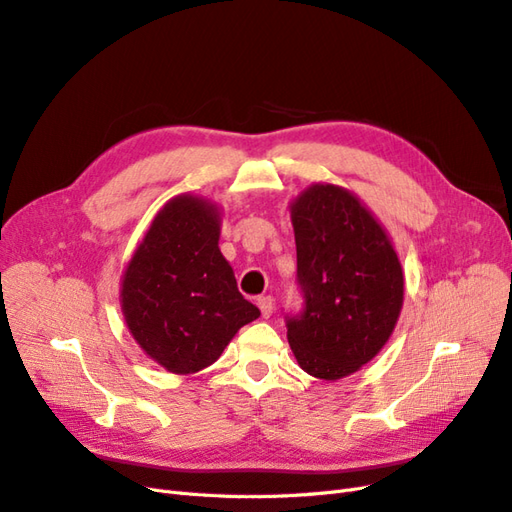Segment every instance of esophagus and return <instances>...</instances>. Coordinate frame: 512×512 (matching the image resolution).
<instances>
[{
    "label": "esophagus",
    "instance_id": "esophagus-1",
    "mask_svg": "<svg viewBox=\"0 0 512 512\" xmlns=\"http://www.w3.org/2000/svg\"><path fill=\"white\" fill-rule=\"evenodd\" d=\"M273 297L271 294H267V297H260L258 299V307H260V312H262V316L265 318H271V314H273Z\"/></svg>",
    "mask_w": 512,
    "mask_h": 512
}]
</instances>
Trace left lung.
Segmentation results:
<instances>
[{"label": "left lung", "instance_id": "1", "mask_svg": "<svg viewBox=\"0 0 512 512\" xmlns=\"http://www.w3.org/2000/svg\"><path fill=\"white\" fill-rule=\"evenodd\" d=\"M290 213L303 307L284 316L288 342L309 376L339 380L391 337L404 273L374 215L337 185H314Z\"/></svg>", "mask_w": 512, "mask_h": 512}]
</instances>
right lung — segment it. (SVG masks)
Instances as JSON below:
<instances>
[{
    "label": "right lung",
    "instance_id": "1",
    "mask_svg": "<svg viewBox=\"0 0 512 512\" xmlns=\"http://www.w3.org/2000/svg\"><path fill=\"white\" fill-rule=\"evenodd\" d=\"M218 239L215 207L179 196L156 215L123 275L130 333L173 374L209 367L243 324L260 316L239 292Z\"/></svg>",
    "mask_w": 512,
    "mask_h": 512
}]
</instances>
